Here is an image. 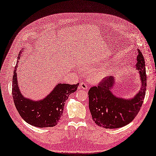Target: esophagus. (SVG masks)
Listing matches in <instances>:
<instances>
[{
	"label": "esophagus",
	"mask_w": 156,
	"mask_h": 156,
	"mask_svg": "<svg viewBox=\"0 0 156 156\" xmlns=\"http://www.w3.org/2000/svg\"><path fill=\"white\" fill-rule=\"evenodd\" d=\"M80 89H84V90H87L88 89V85L86 83H84V82H82L80 84V86H79Z\"/></svg>",
	"instance_id": "1"
}]
</instances>
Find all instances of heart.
Instances as JSON below:
<instances>
[{"mask_svg":"<svg viewBox=\"0 0 156 156\" xmlns=\"http://www.w3.org/2000/svg\"><path fill=\"white\" fill-rule=\"evenodd\" d=\"M83 67L85 69L88 70V71H92V70L95 69L98 67V65L93 62H89L84 64ZM111 73L112 71L109 69H99L92 73L91 75V78L93 81L95 82H98L108 76L111 74Z\"/></svg>","mask_w":156,"mask_h":156,"instance_id":"heart-1","label":"heart"}]
</instances>
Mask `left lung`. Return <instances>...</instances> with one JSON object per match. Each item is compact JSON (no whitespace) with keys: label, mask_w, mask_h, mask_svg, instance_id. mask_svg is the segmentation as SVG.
Returning a JSON list of instances; mask_svg holds the SVG:
<instances>
[{"label":"left lung","mask_w":156,"mask_h":156,"mask_svg":"<svg viewBox=\"0 0 156 156\" xmlns=\"http://www.w3.org/2000/svg\"><path fill=\"white\" fill-rule=\"evenodd\" d=\"M137 70L140 89L131 98L117 97L112 92L115 78L110 76L89 89V108L93 121L104 128H119L131 122L137 116L143 102L147 87L145 62L142 53L137 50Z\"/></svg>","instance_id":"1"}]
</instances>
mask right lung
<instances>
[{"instance_id":"1","label":"right lung","mask_w":156,"mask_h":156,"mask_svg":"<svg viewBox=\"0 0 156 156\" xmlns=\"http://www.w3.org/2000/svg\"><path fill=\"white\" fill-rule=\"evenodd\" d=\"M24 49H21L17 57L12 80V95L14 104L19 115L29 124L38 128L53 127L59 121L64 105L69 96L77 90L79 83L70 85L58 83L47 97L33 100L24 97L19 87L16 73L18 60Z\"/></svg>"}]
</instances>
